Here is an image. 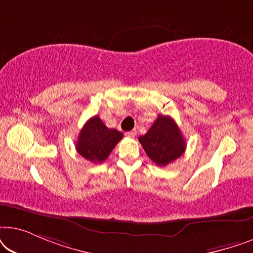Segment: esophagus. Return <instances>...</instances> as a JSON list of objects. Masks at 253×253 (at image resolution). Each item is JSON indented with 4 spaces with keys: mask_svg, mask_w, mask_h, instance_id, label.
<instances>
[{
    "mask_svg": "<svg viewBox=\"0 0 253 253\" xmlns=\"http://www.w3.org/2000/svg\"><path fill=\"white\" fill-rule=\"evenodd\" d=\"M126 134L127 137H134V136H136V130L127 131V132H126Z\"/></svg>",
    "mask_w": 253,
    "mask_h": 253,
    "instance_id": "1",
    "label": "esophagus"
}]
</instances>
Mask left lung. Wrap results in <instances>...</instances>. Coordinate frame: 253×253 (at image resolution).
I'll return each instance as SVG.
<instances>
[{
	"instance_id": "left-lung-1",
	"label": "left lung",
	"mask_w": 253,
	"mask_h": 253,
	"mask_svg": "<svg viewBox=\"0 0 253 253\" xmlns=\"http://www.w3.org/2000/svg\"><path fill=\"white\" fill-rule=\"evenodd\" d=\"M148 158L165 167L184 153L186 144L179 127L170 116L159 115L150 130L139 137Z\"/></svg>"
}]
</instances>
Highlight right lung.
Listing matches in <instances>:
<instances>
[{"label":"right lung","instance_id":"obj_1","mask_svg":"<svg viewBox=\"0 0 253 253\" xmlns=\"http://www.w3.org/2000/svg\"><path fill=\"white\" fill-rule=\"evenodd\" d=\"M123 138L122 132L107 127L99 116L89 119L84 124L76 143V150L86 160L101 164Z\"/></svg>","mask_w":253,"mask_h":253}]
</instances>
